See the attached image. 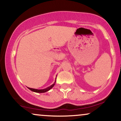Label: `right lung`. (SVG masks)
<instances>
[{"label":"right lung","mask_w":121,"mask_h":121,"mask_svg":"<svg viewBox=\"0 0 121 121\" xmlns=\"http://www.w3.org/2000/svg\"><path fill=\"white\" fill-rule=\"evenodd\" d=\"M56 77H57V75H56ZM56 79H55V82L53 83L52 85H51V86H50L49 87H47V88H44V89L38 90V89H35V88H29V87H28V88L30 90H31V91L35 92H37V93H44V92H47L48 91H49L50 90H51V88H52L54 86V85H55V82H56Z\"/></svg>","instance_id":"add662e5"}]
</instances>
